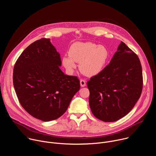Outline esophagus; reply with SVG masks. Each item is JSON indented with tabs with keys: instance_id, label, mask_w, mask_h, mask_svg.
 <instances>
[{
	"instance_id": "esophagus-1",
	"label": "esophagus",
	"mask_w": 156,
	"mask_h": 156,
	"mask_svg": "<svg viewBox=\"0 0 156 156\" xmlns=\"http://www.w3.org/2000/svg\"><path fill=\"white\" fill-rule=\"evenodd\" d=\"M80 85L81 87H84L86 86V81L84 80H80Z\"/></svg>"
}]
</instances>
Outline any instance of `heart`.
Listing matches in <instances>:
<instances>
[{
    "instance_id": "1",
    "label": "heart",
    "mask_w": 156,
    "mask_h": 156,
    "mask_svg": "<svg viewBox=\"0 0 156 156\" xmlns=\"http://www.w3.org/2000/svg\"><path fill=\"white\" fill-rule=\"evenodd\" d=\"M69 55L63 56L62 63L70 73L80 63V70L85 75L93 76L100 73L108 60L109 52L106 47L93 42L73 43L69 51Z\"/></svg>"
}]
</instances>
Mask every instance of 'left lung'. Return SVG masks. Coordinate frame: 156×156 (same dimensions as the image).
<instances>
[{
  "instance_id": "1",
  "label": "left lung",
  "mask_w": 156,
  "mask_h": 156,
  "mask_svg": "<svg viewBox=\"0 0 156 156\" xmlns=\"http://www.w3.org/2000/svg\"><path fill=\"white\" fill-rule=\"evenodd\" d=\"M87 86L93 114L105 122L120 120L141 96L143 73L138 57L121 42L109 64L88 81Z\"/></svg>"
}]
</instances>
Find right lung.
I'll return each mask as SVG.
<instances>
[{"label":"right lung","instance_id":"1","mask_svg":"<svg viewBox=\"0 0 156 156\" xmlns=\"http://www.w3.org/2000/svg\"><path fill=\"white\" fill-rule=\"evenodd\" d=\"M61 65L60 54L46 38L30 44L15 64L13 83L17 98L36 119L49 122L61 117L80 89L79 79L65 75Z\"/></svg>","mask_w":156,"mask_h":156}]
</instances>
